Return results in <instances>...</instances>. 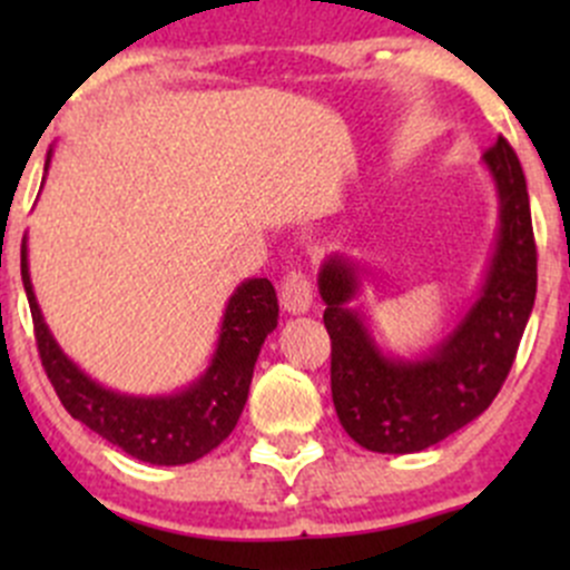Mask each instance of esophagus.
<instances>
[{
	"label": "esophagus",
	"instance_id": "esophagus-1",
	"mask_svg": "<svg viewBox=\"0 0 570 570\" xmlns=\"http://www.w3.org/2000/svg\"><path fill=\"white\" fill-rule=\"evenodd\" d=\"M281 306L289 314H306L312 308V284L301 269H292L281 284Z\"/></svg>",
	"mask_w": 570,
	"mask_h": 570
}]
</instances>
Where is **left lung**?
<instances>
[{
    "label": "left lung",
    "mask_w": 570,
    "mask_h": 570,
    "mask_svg": "<svg viewBox=\"0 0 570 570\" xmlns=\"http://www.w3.org/2000/svg\"><path fill=\"white\" fill-rule=\"evenodd\" d=\"M497 187L499 228L469 312L413 358L386 353L366 314L353 306L366 267L333 253L317 286L331 336V394L350 439L370 452L411 455L474 422L502 389L538 289L530 195L519 157L499 137L482 154Z\"/></svg>",
    "instance_id": "obj_1"
}]
</instances>
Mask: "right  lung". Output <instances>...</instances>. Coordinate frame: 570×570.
<instances>
[{
    "mask_svg": "<svg viewBox=\"0 0 570 570\" xmlns=\"http://www.w3.org/2000/svg\"><path fill=\"white\" fill-rule=\"evenodd\" d=\"M49 163L51 148L43 170ZM21 281L36 322L40 361L62 407L109 444L142 463L184 465L220 446L237 428L264 338L278 325V297L267 278H245L232 292L209 366L178 392L157 396L101 386L62 353L32 289L27 237L21 243Z\"/></svg>",
    "mask_w": 570,
    "mask_h": 570,
    "instance_id": "obj_1",
    "label": "right lung"
}]
</instances>
